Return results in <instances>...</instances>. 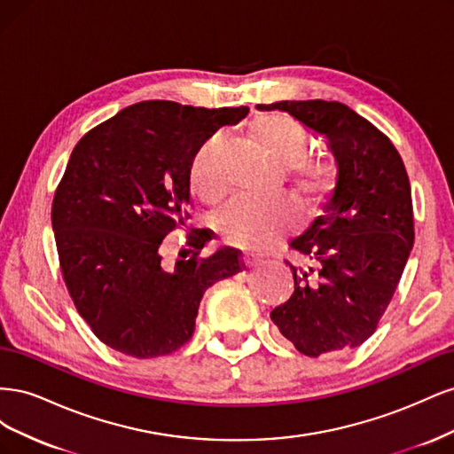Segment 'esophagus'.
<instances>
[{"instance_id":"esophagus-1","label":"esophagus","mask_w":454,"mask_h":454,"mask_svg":"<svg viewBox=\"0 0 454 454\" xmlns=\"http://www.w3.org/2000/svg\"><path fill=\"white\" fill-rule=\"evenodd\" d=\"M242 265L246 267V269H252V267H255L257 263H259V257L257 255H254V254H242Z\"/></svg>"}]
</instances>
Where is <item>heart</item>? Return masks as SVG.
Returning <instances> with one entry per match:
<instances>
[{"label": "heart", "mask_w": 454, "mask_h": 454, "mask_svg": "<svg viewBox=\"0 0 454 454\" xmlns=\"http://www.w3.org/2000/svg\"><path fill=\"white\" fill-rule=\"evenodd\" d=\"M254 142L267 155L286 164L292 195L305 210H314L335 187L337 167L325 155H310L309 132L282 114L259 115L250 127ZM225 140L206 142L191 162L189 187L199 200L214 204L223 197ZM217 231L225 242L240 250L259 252L284 237L294 225V212L282 199L239 200L217 217Z\"/></svg>", "instance_id": "obj_1"}]
</instances>
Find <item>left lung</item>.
<instances>
[{
    "instance_id": "left-lung-1",
    "label": "left lung",
    "mask_w": 454,
    "mask_h": 454,
    "mask_svg": "<svg viewBox=\"0 0 454 454\" xmlns=\"http://www.w3.org/2000/svg\"><path fill=\"white\" fill-rule=\"evenodd\" d=\"M280 109L327 138L337 160L332 199L292 250L307 259L290 265L295 290L270 320L310 358L360 347L377 329L413 250L411 185L394 144L348 106L284 100Z\"/></svg>"
}]
</instances>
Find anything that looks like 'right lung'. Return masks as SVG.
Masks as SVG:
<instances>
[{"label":"right lung","instance_id":"obj_1","mask_svg":"<svg viewBox=\"0 0 454 454\" xmlns=\"http://www.w3.org/2000/svg\"><path fill=\"white\" fill-rule=\"evenodd\" d=\"M250 109H206L168 100L129 106L74 147L52 200V231L77 312L104 345L157 358L193 337L204 292L244 269L240 255L195 229L189 259L160 265V242L185 225L189 170L199 149Z\"/></svg>","mask_w":454,"mask_h":454}]
</instances>
